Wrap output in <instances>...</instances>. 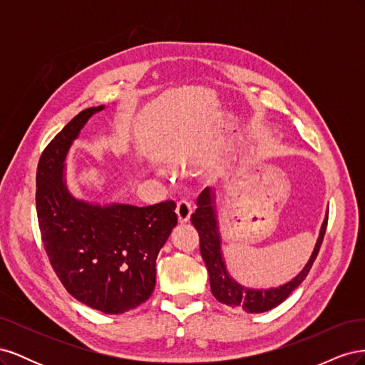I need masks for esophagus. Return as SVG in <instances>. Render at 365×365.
<instances>
[{
  "mask_svg": "<svg viewBox=\"0 0 365 365\" xmlns=\"http://www.w3.org/2000/svg\"><path fill=\"white\" fill-rule=\"evenodd\" d=\"M176 216H178V222L180 224H185L190 220V215H192V204L189 201H180L176 204Z\"/></svg>",
  "mask_w": 365,
  "mask_h": 365,
  "instance_id": "obj_1",
  "label": "esophagus"
}]
</instances>
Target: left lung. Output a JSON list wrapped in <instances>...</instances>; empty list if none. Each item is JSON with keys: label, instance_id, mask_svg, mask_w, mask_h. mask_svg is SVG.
<instances>
[{"label": "left lung", "instance_id": "1", "mask_svg": "<svg viewBox=\"0 0 365 365\" xmlns=\"http://www.w3.org/2000/svg\"><path fill=\"white\" fill-rule=\"evenodd\" d=\"M327 219L329 213L322 225V230H319V236L312 256L297 277H294L288 283L279 286V288L251 289L237 283L233 277H230V274L225 268L222 251H220V236L215 212V196L212 190H210V187H207V189L202 190L200 197H197V208L192 215L190 220L197 230V235H200L201 256L205 262L210 277V288H212V294L215 295L216 300L219 303L227 304L231 309L245 311L247 314L267 312L283 303L286 298L292 294V291L300 286L309 271H311L312 264L318 256L319 247L323 244L324 233L327 228Z\"/></svg>", "mask_w": 365, "mask_h": 365}]
</instances>
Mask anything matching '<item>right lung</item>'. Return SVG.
I'll return each mask as SVG.
<instances>
[{"instance_id":"right-lung-1","label":"right lung","mask_w":365,"mask_h":365,"mask_svg":"<svg viewBox=\"0 0 365 365\" xmlns=\"http://www.w3.org/2000/svg\"><path fill=\"white\" fill-rule=\"evenodd\" d=\"M77 114L43 149L36 170V212L51 267L76 300L103 314H123L152 295L158 252L178 222L176 204L98 205L65 184V158L93 114Z\"/></svg>"}]
</instances>
